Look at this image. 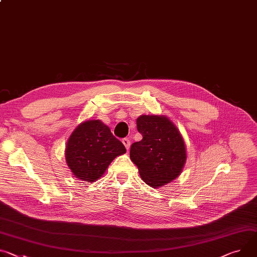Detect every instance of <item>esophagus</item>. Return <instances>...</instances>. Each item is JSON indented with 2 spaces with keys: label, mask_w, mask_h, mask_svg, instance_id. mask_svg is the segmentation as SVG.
I'll use <instances>...</instances> for the list:
<instances>
[{
  "label": "esophagus",
  "mask_w": 257,
  "mask_h": 257,
  "mask_svg": "<svg viewBox=\"0 0 257 257\" xmlns=\"http://www.w3.org/2000/svg\"><path fill=\"white\" fill-rule=\"evenodd\" d=\"M122 143H123V145L125 146L126 150L129 151V149H130V141H129V139H128V138H124L123 141H122Z\"/></svg>",
  "instance_id": "34e87169"
}]
</instances>
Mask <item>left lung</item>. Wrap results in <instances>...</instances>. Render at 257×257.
Masks as SVG:
<instances>
[{
	"instance_id": "left-lung-1",
	"label": "left lung",
	"mask_w": 257,
	"mask_h": 257,
	"mask_svg": "<svg viewBox=\"0 0 257 257\" xmlns=\"http://www.w3.org/2000/svg\"><path fill=\"white\" fill-rule=\"evenodd\" d=\"M136 124L143 139L131 145L130 159L143 180L156 189L175 179L186 160L177 128L166 116L160 115L143 114Z\"/></svg>"
}]
</instances>
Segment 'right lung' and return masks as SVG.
Segmentation results:
<instances>
[{
	"label": "right lung",
	"instance_id": "add662e5",
	"mask_svg": "<svg viewBox=\"0 0 257 257\" xmlns=\"http://www.w3.org/2000/svg\"><path fill=\"white\" fill-rule=\"evenodd\" d=\"M126 153L124 145L99 120L79 125L68 138L65 159L68 168L81 180L92 182L99 178L111 161Z\"/></svg>",
	"mask_w": 257,
	"mask_h": 257
}]
</instances>
